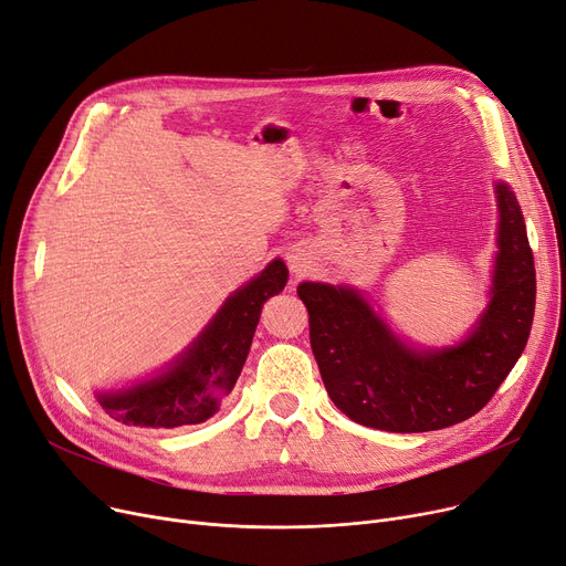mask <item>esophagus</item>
Masks as SVG:
<instances>
[{"instance_id":"esophagus-1","label":"esophagus","mask_w":566,"mask_h":566,"mask_svg":"<svg viewBox=\"0 0 566 566\" xmlns=\"http://www.w3.org/2000/svg\"><path fill=\"white\" fill-rule=\"evenodd\" d=\"M289 268H291V273L296 275V277H303L307 270L312 268V259H310V254H305V252H291L289 254Z\"/></svg>"}]
</instances>
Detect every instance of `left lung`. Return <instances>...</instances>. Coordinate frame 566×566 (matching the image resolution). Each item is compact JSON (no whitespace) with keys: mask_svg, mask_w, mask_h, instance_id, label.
I'll list each match as a JSON object with an SVG mask.
<instances>
[{"mask_svg":"<svg viewBox=\"0 0 566 566\" xmlns=\"http://www.w3.org/2000/svg\"><path fill=\"white\" fill-rule=\"evenodd\" d=\"M497 254L485 310L451 347H416L347 284L303 282L310 342L335 407L386 432H428L481 411L518 363L534 318L536 273L518 199L495 182Z\"/></svg>","mask_w":566,"mask_h":566,"instance_id":"8db88e82","label":"left lung"}]
</instances>
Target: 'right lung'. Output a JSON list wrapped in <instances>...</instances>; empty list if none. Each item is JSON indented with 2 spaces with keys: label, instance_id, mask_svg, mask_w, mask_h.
I'll return each instance as SVG.
<instances>
[{
  "label": "right lung",
  "instance_id": "1",
  "mask_svg": "<svg viewBox=\"0 0 566 566\" xmlns=\"http://www.w3.org/2000/svg\"><path fill=\"white\" fill-rule=\"evenodd\" d=\"M282 259L224 301L189 347L150 379L96 392L111 419L138 428H180L208 421L233 390L248 360L263 303L286 286Z\"/></svg>",
  "mask_w": 566,
  "mask_h": 566
}]
</instances>
